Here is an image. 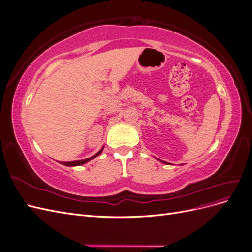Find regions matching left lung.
Segmentation results:
<instances>
[{
  "label": "left lung",
  "instance_id": "obj_1",
  "mask_svg": "<svg viewBox=\"0 0 252 252\" xmlns=\"http://www.w3.org/2000/svg\"><path fill=\"white\" fill-rule=\"evenodd\" d=\"M163 163H166V162H163ZM166 164H167V163H166Z\"/></svg>",
  "mask_w": 252,
  "mask_h": 252
}]
</instances>
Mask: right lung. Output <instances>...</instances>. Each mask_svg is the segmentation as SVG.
<instances>
[{"mask_svg":"<svg viewBox=\"0 0 252 252\" xmlns=\"http://www.w3.org/2000/svg\"><path fill=\"white\" fill-rule=\"evenodd\" d=\"M104 148V147H103ZM103 148L97 152V154H95L94 156H93V157H90V158H85V159H81V161H72V162H60L61 164H63V165H65V166H80V165H83V164H85V163H87V162H89L90 159H93V158H94L95 157H97L98 155H101V152L103 151Z\"/></svg>","mask_w":252,"mask_h":252,"instance_id":"add662e5","label":"right lung"}]
</instances>
